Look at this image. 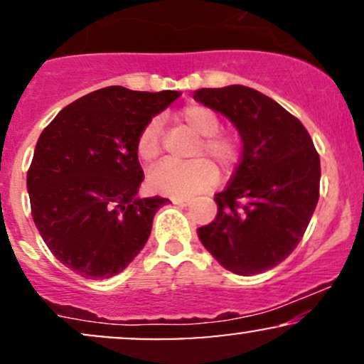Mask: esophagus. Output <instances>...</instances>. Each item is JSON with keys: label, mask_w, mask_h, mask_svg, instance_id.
Returning <instances> with one entry per match:
<instances>
[{"label": "esophagus", "mask_w": 364, "mask_h": 364, "mask_svg": "<svg viewBox=\"0 0 364 364\" xmlns=\"http://www.w3.org/2000/svg\"><path fill=\"white\" fill-rule=\"evenodd\" d=\"M173 203H176V205H179V207H188L190 205V200H183V198H174L173 200Z\"/></svg>", "instance_id": "34e87169"}]
</instances>
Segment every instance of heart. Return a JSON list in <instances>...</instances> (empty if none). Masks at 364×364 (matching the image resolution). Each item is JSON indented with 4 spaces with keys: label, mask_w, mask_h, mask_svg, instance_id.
<instances>
[{
    "label": "heart",
    "mask_w": 364,
    "mask_h": 364,
    "mask_svg": "<svg viewBox=\"0 0 364 364\" xmlns=\"http://www.w3.org/2000/svg\"><path fill=\"white\" fill-rule=\"evenodd\" d=\"M174 121L179 128L196 136L190 149V157L193 161L181 166L159 164L149 173V186L157 193L190 198L215 185L216 167L223 176L235 171L241 157V139L236 132L220 129L219 114L203 104H188L174 116ZM135 149L145 164H154L161 157L159 119H150L144 124L136 136ZM210 161L216 166L215 168Z\"/></svg>",
    "instance_id": "1"
}]
</instances>
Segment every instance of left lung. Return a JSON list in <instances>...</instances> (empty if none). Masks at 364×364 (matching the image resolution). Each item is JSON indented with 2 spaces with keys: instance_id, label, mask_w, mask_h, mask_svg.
I'll return each instance as SVG.
<instances>
[{
  "instance_id": "obj_1",
  "label": "left lung",
  "mask_w": 364,
  "mask_h": 364,
  "mask_svg": "<svg viewBox=\"0 0 364 364\" xmlns=\"http://www.w3.org/2000/svg\"><path fill=\"white\" fill-rule=\"evenodd\" d=\"M193 97L235 123L243 156L217 215L196 229L224 269L255 275L274 269L299 245L320 195V157L310 133L274 99L245 85L200 89Z\"/></svg>"
}]
</instances>
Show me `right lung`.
Returning <instances> with one entry per match:
<instances>
[{
	"label": "right lung",
	"mask_w": 364,
	"mask_h": 364,
	"mask_svg": "<svg viewBox=\"0 0 364 364\" xmlns=\"http://www.w3.org/2000/svg\"><path fill=\"white\" fill-rule=\"evenodd\" d=\"M179 92L112 85L68 104L37 140L27 173L32 219L63 265L109 279L147 243L168 198H139L140 129Z\"/></svg>",
	"instance_id": "right-lung-1"
}]
</instances>
